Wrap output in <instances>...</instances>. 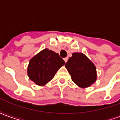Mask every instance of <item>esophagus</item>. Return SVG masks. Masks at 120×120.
<instances>
[{
    "label": "esophagus",
    "mask_w": 120,
    "mask_h": 120,
    "mask_svg": "<svg viewBox=\"0 0 120 120\" xmlns=\"http://www.w3.org/2000/svg\"><path fill=\"white\" fill-rule=\"evenodd\" d=\"M64 61H65V62H68V57H65L64 58Z\"/></svg>",
    "instance_id": "1"
}]
</instances>
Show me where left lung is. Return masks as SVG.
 Listing matches in <instances>:
<instances>
[{
	"label": "left lung",
	"instance_id": "1",
	"mask_svg": "<svg viewBox=\"0 0 120 120\" xmlns=\"http://www.w3.org/2000/svg\"><path fill=\"white\" fill-rule=\"evenodd\" d=\"M65 67L71 75L72 80L80 87H88L96 80L95 65L83 53H73Z\"/></svg>",
	"mask_w": 120,
	"mask_h": 120
}]
</instances>
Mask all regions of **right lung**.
<instances>
[{
  "label": "right lung",
  "mask_w": 120,
  "mask_h": 120,
  "mask_svg": "<svg viewBox=\"0 0 120 120\" xmlns=\"http://www.w3.org/2000/svg\"><path fill=\"white\" fill-rule=\"evenodd\" d=\"M65 62L56 52L44 49L30 60L27 75L38 86H44L52 80Z\"/></svg>",
  "instance_id": "obj_1"
}]
</instances>
